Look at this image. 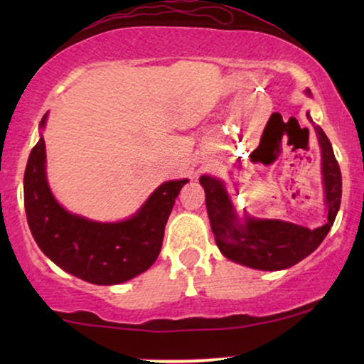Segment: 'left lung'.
<instances>
[{"label":"left lung","mask_w":364,"mask_h":364,"mask_svg":"<svg viewBox=\"0 0 364 364\" xmlns=\"http://www.w3.org/2000/svg\"><path fill=\"white\" fill-rule=\"evenodd\" d=\"M305 92L311 97L310 89ZM306 117L315 127L321 151V181L326 207L325 223L310 230L278 218L252 217L245 208L243 217H240L223 181L212 176H202L200 186L205 191L207 213L213 237L218 250L228 260L255 270H285L315 252L333 227L341 203V171L330 139L320 126H315L310 112H306Z\"/></svg>","instance_id":"left-lung-1"}]
</instances>
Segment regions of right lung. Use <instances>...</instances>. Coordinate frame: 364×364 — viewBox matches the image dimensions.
Segmentation results:
<instances>
[{
  "mask_svg": "<svg viewBox=\"0 0 364 364\" xmlns=\"http://www.w3.org/2000/svg\"><path fill=\"white\" fill-rule=\"evenodd\" d=\"M48 112L39 129H44ZM188 178L168 181L154 191L126 220L96 222L64 208L46 176L43 132L24 171V208L38 247L64 272L94 285H119L141 275L161 253L164 228Z\"/></svg>",
  "mask_w": 364,
  "mask_h": 364,
  "instance_id": "1",
  "label": "right lung"
}]
</instances>
